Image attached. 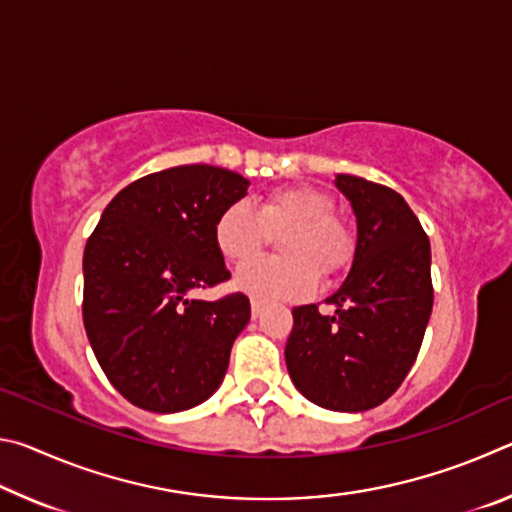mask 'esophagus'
I'll use <instances>...</instances> for the list:
<instances>
[{"label":"esophagus","mask_w":512,"mask_h":512,"mask_svg":"<svg viewBox=\"0 0 512 512\" xmlns=\"http://www.w3.org/2000/svg\"><path fill=\"white\" fill-rule=\"evenodd\" d=\"M262 311H264V305L259 300H253L250 302V314H253V318H259L262 316Z\"/></svg>","instance_id":"1"}]
</instances>
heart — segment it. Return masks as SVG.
<instances>
[{
	"label": "heart",
	"mask_w": 512,
	"mask_h": 512,
	"mask_svg": "<svg viewBox=\"0 0 512 512\" xmlns=\"http://www.w3.org/2000/svg\"><path fill=\"white\" fill-rule=\"evenodd\" d=\"M334 198L311 185L280 187L262 203L237 201L214 221V246L228 262H241L259 253L271 235H282V259L257 257L241 264L235 289L259 302L302 300L323 280L339 275L354 255L350 225L334 214Z\"/></svg>",
	"instance_id": "1"
}]
</instances>
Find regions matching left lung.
<instances>
[{
	"instance_id": "1",
	"label": "left lung",
	"mask_w": 512,
	"mask_h": 512,
	"mask_svg": "<svg viewBox=\"0 0 512 512\" xmlns=\"http://www.w3.org/2000/svg\"><path fill=\"white\" fill-rule=\"evenodd\" d=\"M334 185L357 216L352 268L325 300L334 314L293 309L284 359L309 402L359 413L386 402L418 357L433 307L431 246L391 187L348 173H336Z\"/></svg>"
}]
</instances>
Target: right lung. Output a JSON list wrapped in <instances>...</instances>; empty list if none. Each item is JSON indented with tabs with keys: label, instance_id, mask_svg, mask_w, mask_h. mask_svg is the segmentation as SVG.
<instances>
[{
	"label": "right lung",
	"instance_id": "right-lung-1",
	"mask_svg": "<svg viewBox=\"0 0 512 512\" xmlns=\"http://www.w3.org/2000/svg\"><path fill=\"white\" fill-rule=\"evenodd\" d=\"M248 185L212 164L151 173L112 198L85 244V332L110 384L144 411H187L221 386L250 302L189 293L230 277L214 221Z\"/></svg>",
	"mask_w": 512,
	"mask_h": 512
}]
</instances>
